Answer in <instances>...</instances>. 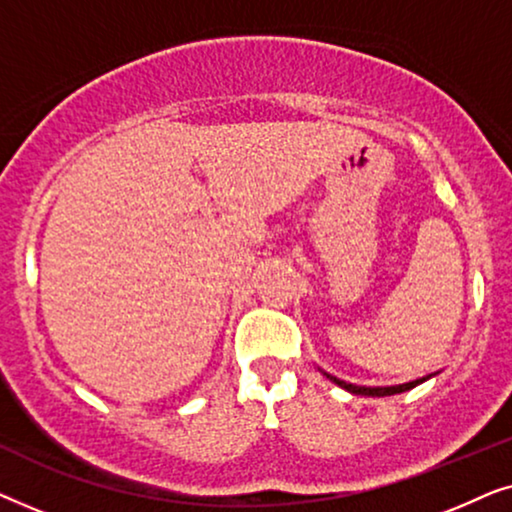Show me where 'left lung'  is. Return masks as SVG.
<instances>
[{
  "label": "left lung",
  "instance_id": "obj_1",
  "mask_svg": "<svg viewBox=\"0 0 512 512\" xmlns=\"http://www.w3.org/2000/svg\"><path fill=\"white\" fill-rule=\"evenodd\" d=\"M326 377H331V380L338 384V387L352 391V394H361V396H394V394H403V391H408V389L417 387V384L424 382V377H422V380H415V382H408V384H398V387H356V384H347L345 380H338V377H333L328 373H326Z\"/></svg>",
  "mask_w": 512,
  "mask_h": 512
}]
</instances>
